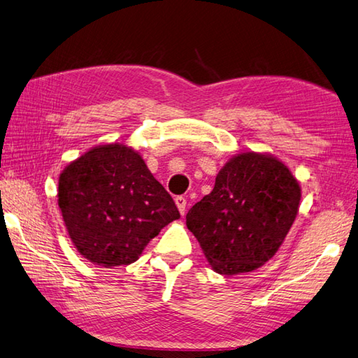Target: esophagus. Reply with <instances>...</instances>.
<instances>
[{"label":"esophagus","mask_w":358,"mask_h":358,"mask_svg":"<svg viewBox=\"0 0 358 358\" xmlns=\"http://www.w3.org/2000/svg\"><path fill=\"white\" fill-rule=\"evenodd\" d=\"M176 204H177V207H178V210H180V213H181V217L182 215L186 213V204H187V201H186V198L185 196H177L176 198Z\"/></svg>","instance_id":"1"}]
</instances>
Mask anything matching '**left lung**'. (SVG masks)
<instances>
[{
  "label": "left lung",
  "instance_id": "1",
  "mask_svg": "<svg viewBox=\"0 0 358 358\" xmlns=\"http://www.w3.org/2000/svg\"><path fill=\"white\" fill-rule=\"evenodd\" d=\"M301 186L271 155L244 152L218 172L215 187L190 207L186 226L224 274L253 271L279 250L293 226Z\"/></svg>",
  "mask_w": 358,
  "mask_h": 358
}]
</instances>
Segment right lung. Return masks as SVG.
Returning a JSON list of instances; mask_svg holds the SVG:
<instances>
[{
	"label": "right lung",
	"mask_w": 358,
	"mask_h": 358,
	"mask_svg": "<svg viewBox=\"0 0 358 358\" xmlns=\"http://www.w3.org/2000/svg\"><path fill=\"white\" fill-rule=\"evenodd\" d=\"M57 203L69 235L90 262H136L180 212L143 159L124 145L90 149L62 171Z\"/></svg>",
	"instance_id": "1"
}]
</instances>
